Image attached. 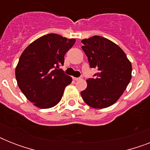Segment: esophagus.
Segmentation results:
<instances>
[{
	"mask_svg": "<svg viewBox=\"0 0 150 150\" xmlns=\"http://www.w3.org/2000/svg\"><path fill=\"white\" fill-rule=\"evenodd\" d=\"M82 79V77H79V78H75L74 77L73 78V79L75 80V81H78V80H81Z\"/></svg>",
	"mask_w": 150,
	"mask_h": 150,
	"instance_id": "1",
	"label": "esophagus"
}]
</instances>
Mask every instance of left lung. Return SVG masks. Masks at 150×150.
I'll use <instances>...</instances> for the list:
<instances>
[{"label": "left lung", "instance_id": "obj_1", "mask_svg": "<svg viewBox=\"0 0 150 150\" xmlns=\"http://www.w3.org/2000/svg\"><path fill=\"white\" fill-rule=\"evenodd\" d=\"M81 42L90 68L98 70L94 78L86 80V89L81 92V96L93 108L110 107L120 98L131 81L132 64L118 46L104 37L94 36Z\"/></svg>", "mask_w": 150, "mask_h": 150}]
</instances>
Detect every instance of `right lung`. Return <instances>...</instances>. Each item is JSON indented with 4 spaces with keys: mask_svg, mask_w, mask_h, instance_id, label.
Here are the masks:
<instances>
[{
    "mask_svg": "<svg viewBox=\"0 0 150 150\" xmlns=\"http://www.w3.org/2000/svg\"><path fill=\"white\" fill-rule=\"evenodd\" d=\"M75 39L50 33L37 39L23 51L15 68L18 86L36 107L47 109L60 102L72 79L59 67Z\"/></svg>",
    "mask_w": 150,
    "mask_h": 150,
    "instance_id": "right-lung-1",
    "label": "right lung"
}]
</instances>
